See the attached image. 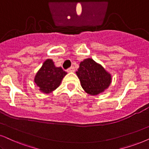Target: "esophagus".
I'll return each instance as SVG.
<instances>
[{
	"label": "esophagus",
	"mask_w": 149,
	"mask_h": 149,
	"mask_svg": "<svg viewBox=\"0 0 149 149\" xmlns=\"http://www.w3.org/2000/svg\"><path fill=\"white\" fill-rule=\"evenodd\" d=\"M67 71V72H74L75 71L74 67H71L70 68H69Z\"/></svg>",
	"instance_id": "esophagus-1"
}]
</instances>
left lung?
<instances>
[{
	"mask_svg": "<svg viewBox=\"0 0 149 149\" xmlns=\"http://www.w3.org/2000/svg\"><path fill=\"white\" fill-rule=\"evenodd\" d=\"M81 86L90 95H97L109 87L111 77L106 70L91 58L81 62L76 71Z\"/></svg>",
	"mask_w": 149,
	"mask_h": 149,
	"instance_id": "left-lung-1",
	"label": "left lung"
}]
</instances>
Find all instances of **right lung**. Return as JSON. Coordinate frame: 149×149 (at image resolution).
Returning <instances> with one entry per match:
<instances>
[{
	"instance_id": "add662e5",
	"label": "right lung",
	"mask_w": 149,
	"mask_h": 149,
	"mask_svg": "<svg viewBox=\"0 0 149 149\" xmlns=\"http://www.w3.org/2000/svg\"><path fill=\"white\" fill-rule=\"evenodd\" d=\"M67 73L61 67H56L52 60L47 59L38 71L34 81L40 90L45 93H49L56 89Z\"/></svg>"
}]
</instances>
